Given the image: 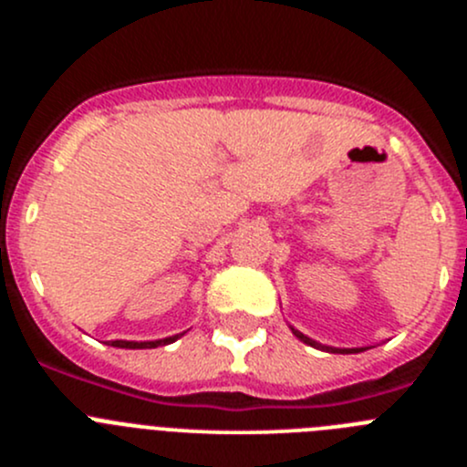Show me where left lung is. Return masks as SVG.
I'll return each instance as SVG.
<instances>
[{"label": "left lung", "instance_id": "left-lung-1", "mask_svg": "<svg viewBox=\"0 0 467 467\" xmlns=\"http://www.w3.org/2000/svg\"><path fill=\"white\" fill-rule=\"evenodd\" d=\"M291 332H294L296 337L300 338V341L307 343V346H312V348H321V350H327V352H343V355H350V352H364V350H366V348H329V346H321V343H317V341H314V338L305 337V334H303V332H298V329L291 327Z\"/></svg>", "mask_w": 467, "mask_h": 467}]
</instances>
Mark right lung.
<instances>
[{"mask_svg": "<svg viewBox=\"0 0 467 467\" xmlns=\"http://www.w3.org/2000/svg\"><path fill=\"white\" fill-rule=\"evenodd\" d=\"M181 334L176 337H167V338H158V341H110V346L115 348H129V350H144V348H158V346H167V343H173Z\"/></svg>", "mask_w": 467, "mask_h": 467, "instance_id": "1", "label": "right lung"}]
</instances>
